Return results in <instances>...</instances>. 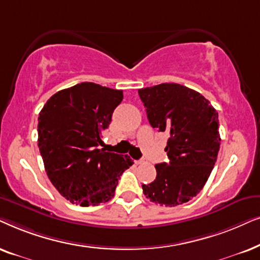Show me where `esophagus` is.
Wrapping results in <instances>:
<instances>
[{"mask_svg": "<svg viewBox=\"0 0 260 260\" xmlns=\"http://www.w3.org/2000/svg\"><path fill=\"white\" fill-rule=\"evenodd\" d=\"M134 162H136L137 165H140V164H144L145 160L144 159H138V160H134Z\"/></svg>", "mask_w": 260, "mask_h": 260, "instance_id": "esophagus-1", "label": "esophagus"}]
</instances>
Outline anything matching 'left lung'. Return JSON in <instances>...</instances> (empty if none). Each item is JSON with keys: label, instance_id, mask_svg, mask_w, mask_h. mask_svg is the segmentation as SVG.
I'll return each instance as SVG.
<instances>
[{"label": "left lung", "instance_id": "1", "mask_svg": "<svg viewBox=\"0 0 260 260\" xmlns=\"http://www.w3.org/2000/svg\"><path fill=\"white\" fill-rule=\"evenodd\" d=\"M151 126L169 134V161L155 164L157 177L144 195L160 206L183 205L208 181L220 150L219 115L200 92L177 83L138 90Z\"/></svg>", "mask_w": 260, "mask_h": 260}]
</instances>
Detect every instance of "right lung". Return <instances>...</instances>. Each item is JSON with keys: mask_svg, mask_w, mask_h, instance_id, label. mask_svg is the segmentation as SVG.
Instances as JSON below:
<instances>
[{"mask_svg": "<svg viewBox=\"0 0 260 260\" xmlns=\"http://www.w3.org/2000/svg\"><path fill=\"white\" fill-rule=\"evenodd\" d=\"M122 99V90L84 82L55 92L39 113L38 146L45 170L71 203L108 202L121 174L133 164L128 155L100 148Z\"/></svg>", "mask_w": 260, "mask_h": 260, "instance_id": "add662e5", "label": "right lung"}]
</instances>
